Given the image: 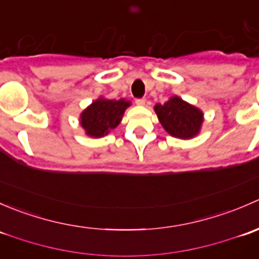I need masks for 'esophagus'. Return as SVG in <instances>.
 Masks as SVG:
<instances>
[{
    "label": "esophagus",
    "mask_w": 259,
    "mask_h": 259,
    "mask_svg": "<svg viewBox=\"0 0 259 259\" xmlns=\"http://www.w3.org/2000/svg\"><path fill=\"white\" fill-rule=\"evenodd\" d=\"M135 104H137V105H139V106H145L146 100H145V99H137V100H135Z\"/></svg>",
    "instance_id": "1"
}]
</instances>
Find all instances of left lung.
<instances>
[{
  "mask_svg": "<svg viewBox=\"0 0 259 259\" xmlns=\"http://www.w3.org/2000/svg\"><path fill=\"white\" fill-rule=\"evenodd\" d=\"M161 126L169 135L178 139H193L202 129L204 114L197 106L174 95L164 104L154 106Z\"/></svg>",
  "mask_w": 259,
  "mask_h": 259,
  "instance_id": "1",
  "label": "left lung"
}]
</instances>
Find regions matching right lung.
<instances>
[{
  "label": "right lung",
  "instance_id": "obj_1",
  "mask_svg": "<svg viewBox=\"0 0 259 259\" xmlns=\"http://www.w3.org/2000/svg\"><path fill=\"white\" fill-rule=\"evenodd\" d=\"M132 105L129 100H110L100 96L80 114V125L90 138H103L121 122L125 110Z\"/></svg>",
  "mask_w": 259,
  "mask_h": 259
}]
</instances>
